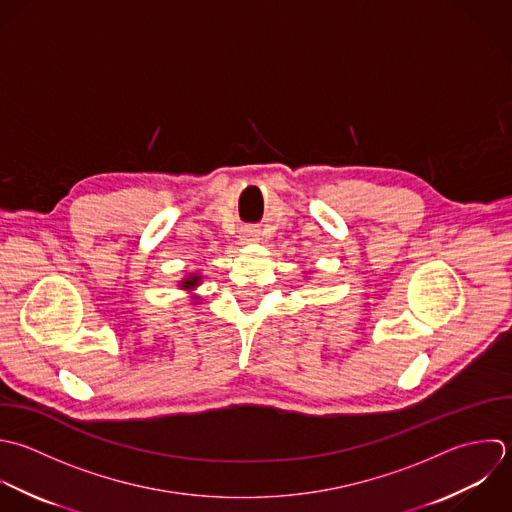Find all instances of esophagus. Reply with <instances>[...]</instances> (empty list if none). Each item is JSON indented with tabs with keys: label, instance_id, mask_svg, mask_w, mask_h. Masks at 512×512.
Instances as JSON below:
<instances>
[{
	"label": "esophagus",
	"instance_id": "34e87169",
	"mask_svg": "<svg viewBox=\"0 0 512 512\" xmlns=\"http://www.w3.org/2000/svg\"><path fill=\"white\" fill-rule=\"evenodd\" d=\"M241 237H243V241H255V239H259V231L253 229V227H247V229L241 233Z\"/></svg>",
	"mask_w": 512,
	"mask_h": 512
}]
</instances>
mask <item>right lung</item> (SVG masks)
Instances as JSON below:
<instances>
[{
	"mask_svg": "<svg viewBox=\"0 0 512 512\" xmlns=\"http://www.w3.org/2000/svg\"><path fill=\"white\" fill-rule=\"evenodd\" d=\"M195 285H199V277H197V275H191L189 279L183 281V287H185V289H193Z\"/></svg>",
	"mask_w": 512,
	"mask_h": 512,
	"instance_id": "right-lung-1",
	"label": "right lung"
}]
</instances>
